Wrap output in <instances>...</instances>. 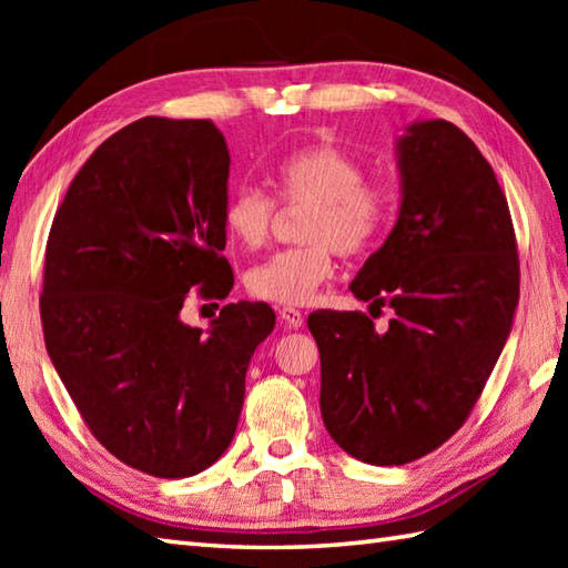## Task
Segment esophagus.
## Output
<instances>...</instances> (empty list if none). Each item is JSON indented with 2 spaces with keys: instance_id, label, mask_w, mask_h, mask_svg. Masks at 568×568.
I'll return each instance as SVG.
<instances>
[{
  "instance_id": "obj_1",
  "label": "esophagus",
  "mask_w": 568,
  "mask_h": 568,
  "mask_svg": "<svg viewBox=\"0 0 568 568\" xmlns=\"http://www.w3.org/2000/svg\"><path fill=\"white\" fill-rule=\"evenodd\" d=\"M277 317H281V322H285L287 327H291V329H297L300 324H303V320H305L303 312L295 310V307H283V310H277Z\"/></svg>"
}]
</instances>
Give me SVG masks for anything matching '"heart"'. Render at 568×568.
<instances>
[{"mask_svg": "<svg viewBox=\"0 0 568 568\" xmlns=\"http://www.w3.org/2000/svg\"><path fill=\"white\" fill-rule=\"evenodd\" d=\"M273 183L285 204H307L300 224L303 246L277 251L246 273L251 297L273 305H307L334 275L336 251L366 253L388 232L393 190L364 178V163L332 141H315L275 165ZM275 202L263 190L236 187L224 202L222 224L241 248H261L271 236Z\"/></svg>", "mask_w": 568, "mask_h": 568, "instance_id": "1", "label": "heart"}]
</instances>
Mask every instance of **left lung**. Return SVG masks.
I'll return each mask as SVG.
<instances>
[{
  "label": "left lung",
  "instance_id": "left-lung-1",
  "mask_svg": "<svg viewBox=\"0 0 568 568\" xmlns=\"http://www.w3.org/2000/svg\"><path fill=\"white\" fill-rule=\"evenodd\" d=\"M397 155L400 216L352 283L364 303L393 307L388 332L366 312L307 317L324 427L373 466L415 462L462 429L520 300L510 207L476 143L432 119L407 129Z\"/></svg>",
  "mask_w": 568,
  "mask_h": 568
}]
</instances>
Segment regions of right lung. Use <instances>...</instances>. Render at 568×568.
Returning a JSON list of instances; mask_svg holds the SVG:
<instances>
[{"label":"right lung","mask_w":568,"mask_h":568,"mask_svg":"<svg viewBox=\"0 0 568 568\" xmlns=\"http://www.w3.org/2000/svg\"><path fill=\"white\" fill-rule=\"evenodd\" d=\"M229 149L210 119L143 116L72 178L43 261L45 348L84 425L119 462L187 478L234 439L246 371L275 327L265 303H229L202 334L192 287L224 300Z\"/></svg>","instance_id":"right-lung-1"}]
</instances>
